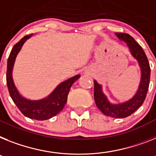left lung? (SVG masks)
I'll return each instance as SVG.
<instances>
[{
  "instance_id": "left-lung-1",
  "label": "left lung",
  "mask_w": 156,
  "mask_h": 156,
  "mask_svg": "<svg viewBox=\"0 0 156 156\" xmlns=\"http://www.w3.org/2000/svg\"><path fill=\"white\" fill-rule=\"evenodd\" d=\"M120 41H124L129 51L139 64L141 72V79L138 90L132 98L120 104H112L103 92L102 85L94 80V99L96 106L104 115L113 118H125L135 112L143 104L146 98L149 83L151 69L148 60L142 47L129 34L115 33Z\"/></svg>"
}]
</instances>
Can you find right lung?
Masks as SVG:
<instances>
[{"label": "right lung", "mask_w": 156, "mask_h": 156, "mask_svg": "<svg viewBox=\"0 0 156 156\" xmlns=\"http://www.w3.org/2000/svg\"><path fill=\"white\" fill-rule=\"evenodd\" d=\"M33 34L25 36L13 46L8 59L6 81L9 95L14 104L24 115L37 120H45L57 115L62 111L67 102L69 90L74 82L80 77L76 75L60 83L50 95L39 100H31L23 97L15 86L12 79V69L16 56L21 49L23 44Z\"/></svg>", "instance_id": "right-lung-1"}]
</instances>
